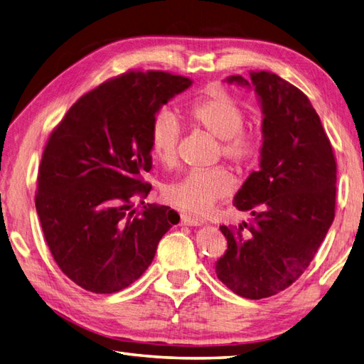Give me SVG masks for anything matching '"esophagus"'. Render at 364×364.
<instances>
[{
  "label": "esophagus",
  "mask_w": 364,
  "mask_h": 364,
  "mask_svg": "<svg viewBox=\"0 0 364 364\" xmlns=\"http://www.w3.org/2000/svg\"><path fill=\"white\" fill-rule=\"evenodd\" d=\"M181 223H183V225H188V227H200V225H203V220L194 218V215L181 214Z\"/></svg>",
  "instance_id": "34e87169"
}]
</instances>
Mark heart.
<instances>
[{
  "mask_svg": "<svg viewBox=\"0 0 364 364\" xmlns=\"http://www.w3.org/2000/svg\"><path fill=\"white\" fill-rule=\"evenodd\" d=\"M191 125L219 139V156L239 168L252 167L259 159L261 139L257 129L244 127L245 109L236 97L222 87L208 89L186 107ZM180 123L168 111H159L150 125L149 144L161 164L172 166L178 156ZM235 189V176L225 166L194 168L166 189V198L191 214H206L218 200Z\"/></svg>",
  "mask_w": 364,
  "mask_h": 364,
  "instance_id": "heart-1",
  "label": "heart"
}]
</instances>
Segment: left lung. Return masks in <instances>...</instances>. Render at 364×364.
Listing matches in <instances>:
<instances>
[{
  "label": "left lung",
  "mask_w": 364,
  "mask_h": 364,
  "mask_svg": "<svg viewBox=\"0 0 364 364\" xmlns=\"http://www.w3.org/2000/svg\"><path fill=\"white\" fill-rule=\"evenodd\" d=\"M262 106L259 170L233 205L250 211L242 225H220L228 249L215 262L219 280L245 299L288 288L310 266L335 219L336 158L308 97L272 72H250ZM228 82L249 86L241 75Z\"/></svg>",
  "instance_id": "obj_1"
}]
</instances>
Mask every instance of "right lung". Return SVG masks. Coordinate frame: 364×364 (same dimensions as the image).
Instances as JSON below:
<instances>
[{"instance_id":"add662e5","label":"right lung","mask_w":364,"mask_h":364,"mask_svg":"<svg viewBox=\"0 0 364 364\" xmlns=\"http://www.w3.org/2000/svg\"><path fill=\"white\" fill-rule=\"evenodd\" d=\"M191 84L168 72H127L84 94L51 131L36 210L54 261L82 289L128 288L178 223L168 206L144 202L151 184L142 173L151 170L154 115Z\"/></svg>"}]
</instances>
